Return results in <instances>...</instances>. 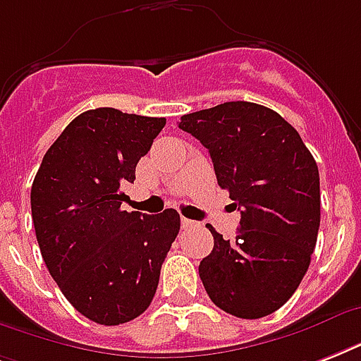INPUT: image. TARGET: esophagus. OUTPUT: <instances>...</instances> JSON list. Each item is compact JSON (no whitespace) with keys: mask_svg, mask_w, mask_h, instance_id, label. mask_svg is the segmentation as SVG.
I'll return each instance as SVG.
<instances>
[{"mask_svg":"<svg viewBox=\"0 0 361 361\" xmlns=\"http://www.w3.org/2000/svg\"><path fill=\"white\" fill-rule=\"evenodd\" d=\"M197 226H198L197 221L185 219V217L181 219V228H183V231H191V228H197Z\"/></svg>","mask_w":361,"mask_h":361,"instance_id":"esophagus-1","label":"esophagus"}]
</instances>
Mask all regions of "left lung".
Returning a JSON list of instances; mask_svg holds the SVG:
<instances>
[{"label": "left lung", "mask_w": 361, "mask_h": 361, "mask_svg": "<svg viewBox=\"0 0 361 361\" xmlns=\"http://www.w3.org/2000/svg\"><path fill=\"white\" fill-rule=\"evenodd\" d=\"M180 129L209 152L217 183L240 209L236 240L214 226L198 274L209 300L240 319L285 305L307 271L320 226L319 166L275 110L247 101L181 116Z\"/></svg>", "instance_id": "1"}]
</instances>
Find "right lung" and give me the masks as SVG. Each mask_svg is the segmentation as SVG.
Masks as SVG:
<instances>
[{
    "mask_svg": "<svg viewBox=\"0 0 361 361\" xmlns=\"http://www.w3.org/2000/svg\"><path fill=\"white\" fill-rule=\"evenodd\" d=\"M164 118L95 109L76 116L42 157L31 185L41 255L59 290L86 319L118 326L149 307L180 214L125 212L121 189L163 130Z\"/></svg>",
    "mask_w": 361,
    "mask_h": 361,
    "instance_id": "obj_1",
    "label": "right lung"
}]
</instances>
